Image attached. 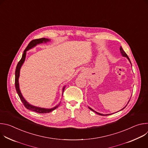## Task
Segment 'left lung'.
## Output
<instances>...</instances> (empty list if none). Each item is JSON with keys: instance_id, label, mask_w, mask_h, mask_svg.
<instances>
[{"instance_id": "obj_1", "label": "left lung", "mask_w": 148, "mask_h": 148, "mask_svg": "<svg viewBox=\"0 0 148 148\" xmlns=\"http://www.w3.org/2000/svg\"><path fill=\"white\" fill-rule=\"evenodd\" d=\"M120 51H121V54H122V56H124V57H126V58H128V60H129V61H130V62H131V61H130V58H129V57H128V55H127V54H126V53H125V51H123V49H122V47H121H121H120ZM129 102H130V101H129ZM129 102H128V103H129ZM125 107H124V108H123V109H122V110H123V109H124V108H125ZM89 108H90V110H91V111H94V112H95V113H97V114H98V115H103V116H105V115H111V114H107V115H103V114H99V113H98V112H96V111H94V110H92V109H91V108H90V107H89Z\"/></svg>"}]
</instances>
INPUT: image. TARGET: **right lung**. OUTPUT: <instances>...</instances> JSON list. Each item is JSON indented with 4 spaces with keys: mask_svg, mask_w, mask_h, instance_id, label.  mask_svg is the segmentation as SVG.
I'll use <instances>...</instances> for the list:
<instances>
[{
    "mask_svg": "<svg viewBox=\"0 0 148 148\" xmlns=\"http://www.w3.org/2000/svg\"><path fill=\"white\" fill-rule=\"evenodd\" d=\"M50 41L49 39L48 38H38V39H34V40H32L29 44L28 45V46H27V47L26 48V49L25 50L24 52H23V54L22 55V58L20 59V60L18 61V64L16 66V71H15V87H16V91L17 92V94L20 99V100L22 101V103H23L24 106L28 110H30L31 111H34V112H36L37 113H39V114H46V113H49L51 111H53V110H54L56 108H57L60 103H59L57 106L53 108H51V109H46V108H40V107H34V106H33V105L29 104L25 99V98H23V97L22 96V94H21V92L20 91V89H19V85H18V77H19V75H20V68L21 67H22V64H23V62L25 60V58H26V51L27 50H29V49L33 48V47H34L35 46H36L37 45L39 44V43H43V42H45V43H46V42ZM64 87L62 89V94H63V92H64Z\"/></svg>",
    "mask_w": 148,
    "mask_h": 148,
    "instance_id": "add662e5",
    "label": "right lung"
}]
</instances>
